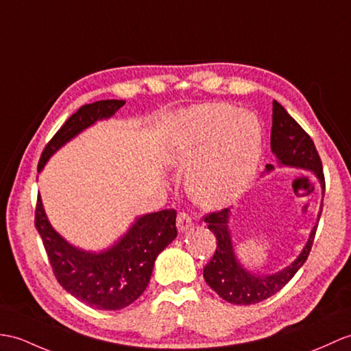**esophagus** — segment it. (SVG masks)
I'll return each instance as SVG.
<instances>
[{
	"label": "esophagus",
	"mask_w": 351,
	"mask_h": 351,
	"mask_svg": "<svg viewBox=\"0 0 351 351\" xmlns=\"http://www.w3.org/2000/svg\"><path fill=\"white\" fill-rule=\"evenodd\" d=\"M176 226H178V230L181 232V233H184V232H186L189 229H191L193 219H191V217L189 214L179 213L178 218H176Z\"/></svg>",
	"instance_id": "obj_1"
}]
</instances>
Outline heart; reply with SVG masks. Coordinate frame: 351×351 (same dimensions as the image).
Here are the masks:
<instances>
[{
    "label": "heart",
    "instance_id": "b5f03b06",
    "mask_svg": "<svg viewBox=\"0 0 351 351\" xmlns=\"http://www.w3.org/2000/svg\"><path fill=\"white\" fill-rule=\"evenodd\" d=\"M258 118L224 103L197 104L181 113L165 141L166 165L186 170L185 185L199 206H227L247 190L262 158Z\"/></svg>",
    "mask_w": 351,
    "mask_h": 351
}]
</instances>
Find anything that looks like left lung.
Wrapping results in <instances>:
<instances>
[{
  "mask_svg": "<svg viewBox=\"0 0 351 351\" xmlns=\"http://www.w3.org/2000/svg\"><path fill=\"white\" fill-rule=\"evenodd\" d=\"M272 132H271V149L276 157L280 167H295L311 172L322 186V203L317 214V221L309 233V238L299 256L293 262L274 274H260L247 269L236 256L234 243L230 232V208L219 213L209 214L205 221L208 229L215 234L217 250L210 262L203 269V278L219 298L234 305H251L262 302L278 293L295 276L311 251L317 226L323 209L324 195V175L322 160L315 145L304 128L293 119L282 106L272 103ZM274 170L272 165L266 166V173Z\"/></svg>",
  "mask_w": 351,
  "mask_h": 351,
  "instance_id": "left-lung-1",
  "label": "left lung"
}]
</instances>
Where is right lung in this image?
Returning a JSON list of instances; mask_svg holds the SVG:
<instances>
[{"label":"right lung","instance_id":"add662e5","mask_svg":"<svg viewBox=\"0 0 351 351\" xmlns=\"http://www.w3.org/2000/svg\"><path fill=\"white\" fill-rule=\"evenodd\" d=\"M124 104V100H100L73 113L47 143L38 172L65 143L99 121L112 118ZM36 227L62 289L80 302L106 311L125 308L142 295L151 280L156 258L178 234L176 210L165 209L134 218L127 232L110 247L99 252L86 251L73 245L53 229L40 194Z\"/></svg>","mask_w":351,"mask_h":351}]
</instances>
